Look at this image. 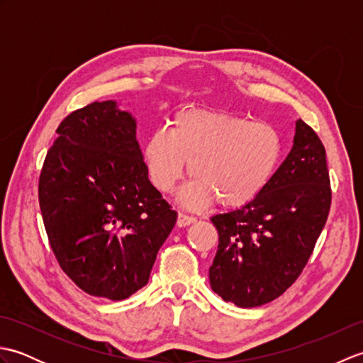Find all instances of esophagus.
Listing matches in <instances>:
<instances>
[{
    "mask_svg": "<svg viewBox=\"0 0 363 363\" xmlns=\"http://www.w3.org/2000/svg\"><path fill=\"white\" fill-rule=\"evenodd\" d=\"M196 218L191 217V215H187V213H182L179 212V215H177V226L179 228H186L189 225H191V223H195Z\"/></svg>",
    "mask_w": 363,
    "mask_h": 363,
    "instance_id": "esophagus-1",
    "label": "esophagus"
}]
</instances>
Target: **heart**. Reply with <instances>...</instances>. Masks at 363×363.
Instances as JSON below:
<instances>
[{"label":"heart","instance_id":"obj_1","mask_svg":"<svg viewBox=\"0 0 363 363\" xmlns=\"http://www.w3.org/2000/svg\"><path fill=\"white\" fill-rule=\"evenodd\" d=\"M282 137L267 121L228 111L186 109L174 113L165 130L143 145L150 181L162 194L172 191L189 173L181 191L187 206L215 201L221 209H242L259 198L281 165Z\"/></svg>","mask_w":363,"mask_h":363}]
</instances>
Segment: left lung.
Segmentation results:
<instances>
[{"label":"left lung","mask_w":363,"mask_h":363,"mask_svg":"<svg viewBox=\"0 0 363 363\" xmlns=\"http://www.w3.org/2000/svg\"><path fill=\"white\" fill-rule=\"evenodd\" d=\"M330 199L325 146L298 120L293 148L264 194L211 218L218 230V251L209 268L212 290L246 309L281 296L309 262Z\"/></svg>","instance_id":"obj_1"}]
</instances>
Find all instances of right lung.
I'll use <instances>...</instances> for the list:
<instances>
[{
	"label": "right lung",
	"instance_id": "1",
	"mask_svg": "<svg viewBox=\"0 0 363 363\" xmlns=\"http://www.w3.org/2000/svg\"><path fill=\"white\" fill-rule=\"evenodd\" d=\"M38 177V204L62 272L91 296L120 301L148 284L177 218L148 179L135 120L115 101L72 112Z\"/></svg>",
	"mask_w": 363,
	"mask_h": 363
}]
</instances>
